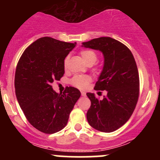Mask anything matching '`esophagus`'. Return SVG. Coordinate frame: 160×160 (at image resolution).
Here are the masks:
<instances>
[{
	"label": "esophagus",
	"mask_w": 160,
	"mask_h": 160,
	"mask_svg": "<svg viewBox=\"0 0 160 160\" xmlns=\"http://www.w3.org/2000/svg\"><path fill=\"white\" fill-rule=\"evenodd\" d=\"M81 95L83 97H85V96H86V93H85L84 91H81Z\"/></svg>",
	"instance_id": "obj_1"
}]
</instances>
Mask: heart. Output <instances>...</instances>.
<instances>
[{"instance_id":"b5f03b06","label":"heart","mask_w":160,"mask_h":160,"mask_svg":"<svg viewBox=\"0 0 160 160\" xmlns=\"http://www.w3.org/2000/svg\"><path fill=\"white\" fill-rule=\"evenodd\" d=\"M82 59L84 62L88 65H93L98 59V56L96 52L90 49H83L80 52ZM68 64V57L64 59L63 66L64 68H67ZM90 82V77L88 75H77L72 77L70 80V83L72 86L79 88V89L83 90L88 86Z\"/></svg>"}]
</instances>
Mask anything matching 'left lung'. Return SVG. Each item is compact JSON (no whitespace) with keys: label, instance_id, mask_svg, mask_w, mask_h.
I'll return each mask as SVG.
<instances>
[{"label":"left lung","instance_id":"8db88e82","mask_svg":"<svg viewBox=\"0 0 160 160\" xmlns=\"http://www.w3.org/2000/svg\"><path fill=\"white\" fill-rule=\"evenodd\" d=\"M82 44L104 55V67L94 90H107L102 100L94 93H87L91 102L87 119L90 126L100 132H114L128 122L138 102L139 76L136 62L130 49L111 37L93 38Z\"/></svg>","mask_w":160,"mask_h":160}]
</instances>
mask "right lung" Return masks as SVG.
Masks as SVG:
<instances>
[{
  "instance_id": "add662e5",
  "label": "right lung",
  "mask_w": 160,
  "mask_h": 160,
  "mask_svg": "<svg viewBox=\"0 0 160 160\" xmlns=\"http://www.w3.org/2000/svg\"><path fill=\"white\" fill-rule=\"evenodd\" d=\"M76 45L42 37L24 51L18 62L14 77L17 100L27 120L43 133H56L67 125L81 94L72 87L58 93L51 86L63 76L64 59Z\"/></svg>"
}]
</instances>
